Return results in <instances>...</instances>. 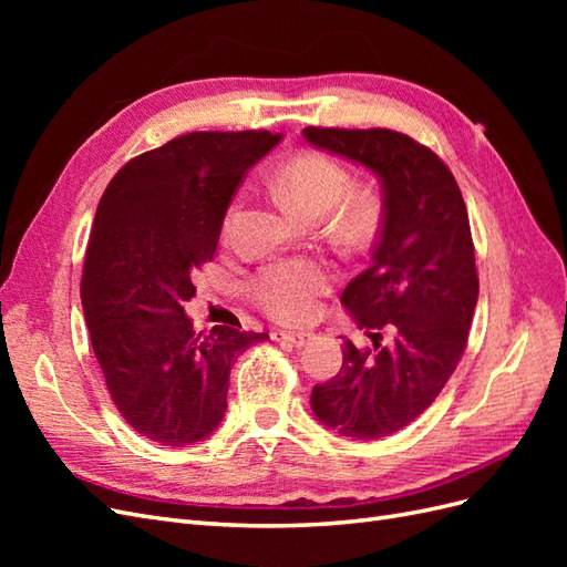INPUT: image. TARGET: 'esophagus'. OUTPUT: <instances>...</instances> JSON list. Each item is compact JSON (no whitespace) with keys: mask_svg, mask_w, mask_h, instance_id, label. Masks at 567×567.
<instances>
[{"mask_svg":"<svg viewBox=\"0 0 567 567\" xmlns=\"http://www.w3.org/2000/svg\"><path fill=\"white\" fill-rule=\"evenodd\" d=\"M315 336L310 331H271V340L284 342V346H293V348H302L310 342Z\"/></svg>","mask_w":567,"mask_h":567,"instance_id":"esophagus-1","label":"esophagus"}]
</instances>
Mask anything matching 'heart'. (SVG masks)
I'll return each instance as SVG.
<instances>
[{"label": "heart", "mask_w": 567, "mask_h": 567, "mask_svg": "<svg viewBox=\"0 0 567 567\" xmlns=\"http://www.w3.org/2000/svg\"><path fill=\"white\" fill-rule=\"evenodd\" d=\"M281 198L305 219H319L350 192V173L338 161L323 153H300L288 161L277 175ZM238 217V205H231L225 217V234L231 231ZM379 217V205L369 194H352L342 203L338 227L350 241H362ZM331 277L321 265L310 260H281L255 274L248 290L250 298L265 312L277 319L298 321L310 317L315 300L329 290Z\"/></svg>", "instance_id": "b5f03b06"}]
</instances>
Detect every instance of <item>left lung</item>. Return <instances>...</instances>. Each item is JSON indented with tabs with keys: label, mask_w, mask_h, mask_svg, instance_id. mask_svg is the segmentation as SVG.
I'll return each instance as SVG.
<instances>
[{
	"label": "left lung",
	"mask_w": 567,
	"mask_h": 567,
	"mask_svg": "<svg viewBox=\"0 0 567 567\" xmlns=\"http://www.w3.org/2000/svg\"><path fill=\"white\" fill-rule=\"evenodd\" d=\"M302 136L381 184L371 265L340 298L371 348L342 342L340 371L310 398L329 431L381 440L435 402L466 350L480 288L466 203L447 165L406 134L305 127Z\"/></svg>",
	"instance_id": "8db88e82"
}]
</instances>
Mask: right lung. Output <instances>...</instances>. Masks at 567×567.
<instances>
[{"label": "right lung", "mask_w": 567, "mask_h": 567, "mask_svg": "<svg viewBox=\"0 0 567 567\" xmlns=\"http://www.w3.org/2000/svg\"><path fill=\"white\" fill-rule=\"evenodd\" d=\"M281 142L262 132H192L142 153L99 200L82 310L111 398L136 433L184 447L217 431L236 357L267 333L194 331L184 302L210 262L231 196Z\"/></svg>", "instance_id": "right-lung-1"}]
</instances>
